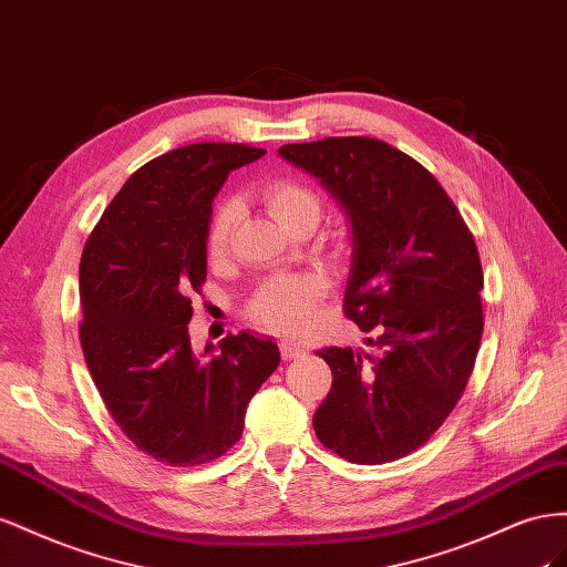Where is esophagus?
I'll return each mask as SVG.
<instances>
[{"mask_svg":"<svg viewBox=\"0 0 567 567\" xmlns=\"http://www.w3.org/2000/svg\"><path fill=\"white\" fill-rule=\"evenodd\" d=\"M306 351L301 349V347H297V344H289V342H282L280 344V355H282V361H297V359H301Z\"/></svg>","mask_w":567,"mask_h":567,"instance_id":"34e87169","label":"esophagus"}]
</instances>
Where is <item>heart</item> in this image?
Wrapping results in <instances>:
<instances>
[{
	"label": "heart",
	"instance_id": "heart-1",
	"mask_svg": "<svg viewBox=\"0 0 567 567\" xmlns=\"http://www.w3.org/2000/svg\"><path fill=\"white\" fill-rule=\"evenodd\" d=\"M266 204L272 218L282 228H292L301 216L318 212V194L292 177H278L266 187ZM237 202H223L216 214L208 220L206 230V251L212 258H223L230 249L233 230L237 223ZM322 292L318 278L313 275H275L256 289L247 303V316L254 326L278 332V334H299L311 322L313 306Z\"/></svg>",
	"mask_w": 567,
	"mask_h": 567
}]
</instances>
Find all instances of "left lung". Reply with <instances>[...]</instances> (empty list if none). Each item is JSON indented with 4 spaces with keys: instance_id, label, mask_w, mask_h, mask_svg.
Wrapping results in <instances>:
<instances>
[{
    "instance_id": "8db88e82",
    "label": "left lung",
    "mask_w": 567,
    "mask_h": 567,
    "mask_svg": "<svg viewBox=\"0 0 567 567\" xmlns=\"http://www.w3.org/2000/svg\"><path fill=\"white\" fill-rule=\"evenodd\" d=\"M280 154L347 206L344 316L382 349L380 359L351 347L318 351L332 386L313 430L359 465L409 456L442 427L473 375L484 330L475 237L440 181L382 140L326 137Z\"/></svg>"
}]
</instances>
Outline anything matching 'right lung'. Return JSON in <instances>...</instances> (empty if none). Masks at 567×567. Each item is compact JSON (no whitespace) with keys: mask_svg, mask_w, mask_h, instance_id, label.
I'll use <instances>...</instances> for the list:
<instances>
[{"mask_svg":"<svg viewBox=\"0 0 567 567\" xmlns=\"http://www.w3.org/2000/svg\"><path fill=\"white\" fill-rule=\"evenodd\" d=\"M264 154L197 142L152 158L111 199L80 256L78 330L94 386L127 440L173 467L230 451L247 403L280 363L278 347L247 332L197 359L187 332L206 282L212 202L230 171Z\"/></svg>","mask_w":567,"mask_h":567,"instance_id":"1","label":"right lung"}]
</instances>
